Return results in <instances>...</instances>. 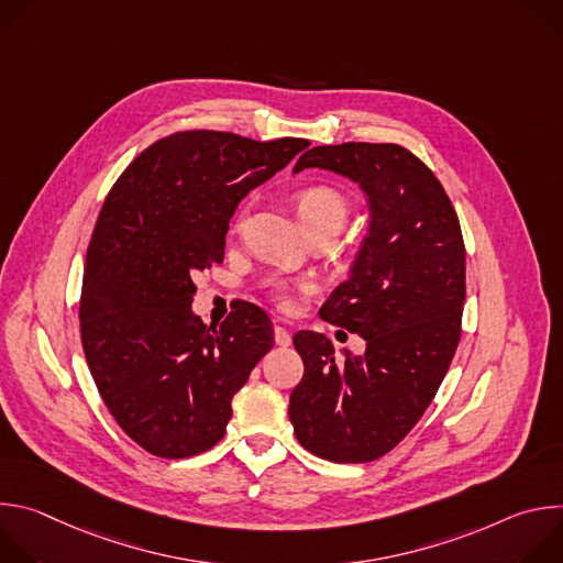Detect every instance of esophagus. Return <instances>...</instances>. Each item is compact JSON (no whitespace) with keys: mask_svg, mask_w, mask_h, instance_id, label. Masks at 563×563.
Returning <instances> with one entry per match:
<instances>
[{"mask_svg":"<svg viewBox=\"0 0 563 563\" xmlns=\"http://www.w3.org/2000/svg\"><path fill=\"white\" fill-rule=\"evenodd\" d=\"M274 339H276V345H280V347L291 345V334H289V330H285L283 325H276V328H274Z\"/></svg>","mask_w":563,"mask_h":563,"instance_id":"34e87169","label":"esophagus"}]
</instances>
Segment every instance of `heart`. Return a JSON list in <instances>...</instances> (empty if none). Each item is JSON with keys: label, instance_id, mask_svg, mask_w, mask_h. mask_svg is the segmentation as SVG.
<instances>
[{"label": "heart", "instance_id": "heart-1", "mask_svg": "<svg viewBox=\"0 0 563 563\" xmlns=\"http://www.w3.org/2000/svg\"><path fill=\"white\" fill-rule=\"evenodd\" d=\"M296 209H298L300 222L309 235L323 233V231L336 235L343 229V224L347 222L350 200L341 189H336L332 185H309L298 194ZM243 220H245V216H240L238 227L243 224ZM274 294L283 307L294 305L287 287L276 285Z\"/></svg>", "mask_w": 563, "mask_h": 563}]
</instances>
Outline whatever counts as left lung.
<instances>
[{
	"instance_id": "obj_1",
	"label": "left lung",
	"mask_w": 563,
	"mask_h": 563,
	"mask_svg": "<svg viewBox=\"0 0 563 563\" xmlns=\"http://www.w3.org/2000/svg\"><path fill=\"white\" fill-rule=\"evenodd\" d=\"M309 167L358 183L369 200V233L352 274L320 307V318L356 332L365 352L336 358L323 334L298 332L305 374L289 396V421L311 454L367 463L410 434L454 358L465 300L463 233L443 185L406 146H313L294 172Z\"/></svg>"
}]
</instances>
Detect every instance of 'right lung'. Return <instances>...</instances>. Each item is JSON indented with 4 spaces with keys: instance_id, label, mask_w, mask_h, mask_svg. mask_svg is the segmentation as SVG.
<instances>
[{
    "instance_id": "add662e5",
    "label": "right lung",
    "mask_w": 563,
    "mask_h": 563,
    "mask_svg": "<svg viewBox=\"0 0 563 563\" xmlns=\"http://www.w3.org/2000/svg\"><path fill=\"white\" fill-rule=\"evenodd\" d=\"M307 146L178 131L144 148L111 187L87 250L79 334L104 406L148 454L213 448L233 394L272 350V320L258 305L243 300L207 328L191 311L194 274L222 263L238 202Z\"/></svg>"
}]
</instances>
